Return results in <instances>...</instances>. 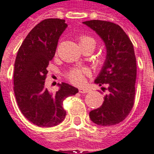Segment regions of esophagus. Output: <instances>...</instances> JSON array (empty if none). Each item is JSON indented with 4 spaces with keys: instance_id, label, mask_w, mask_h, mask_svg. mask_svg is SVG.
<instances>
[{
    "instance_id": "obj_1",
    "label": "esophagus",
    "mask_w": 154,
    "mask_h": 154,
    "mask_svg": "<svg viewBox=\"0 0 154 154\" xmlns=\"http://www.w3.org/2000/svg\"><path fill=\"white\" fill-rule=\"evenodd\" d=\"M79 93H82V94H85V93H88V92H89V90H88V89H85V88H79Z\"/></svg>"
}]
</instances>
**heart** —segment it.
I'll list each match as a JSON object with an SVG mask.
<instances>
[{"instance_id":"heart-1","label":"heart","mask_w":154,"mask_h":154,"mask_svg":"<svg viewBox=\"0 0 154 154\" xmlns=\"http://www.w3.org/2000/svg\"><path fill=\"white\" fill-rule=\"evenodd\" d=\"M78 42H79V47L81 49H84L85 48H91L93 50L96 45V41L95 38H93L91 36L88 35H80L78 38ZM104 62V59H97L95 63L96 64H102ZM89 74V71L85 68H74L68 72L67 74V78L69 79L72 83L76 84V85H80L85 81V76Z\"/></svg>"}]
</instances>
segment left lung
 <instances>
[{"label":"left lung","mask_w":154,"mask_h":154,"mask_svg":"<svg viewBox=\"0 0 154 154\" xmlns=\"http://www.w3.org/2000/svg\"><path fill=\"white\" fill-rule=\"evenodd\" d=\"M83 23L99 35L106 48V59L95 83L100 86L106 85L108 93L103 104L90 112V118L100 126L116 125L128 116L134 104L137 78L134 48L117 24L100 20Z\"/></svg>","instance_id":"left-lung-1"}]
</instances>
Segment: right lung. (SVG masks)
<instances>
[{"label": "right lung", "instance_id": "right-lung-1", "mask_svg": "<svg viewBox=\"0 0 154 154\" xmlns=\"http://www.w3.org/2000/svg\"><path fill=\"white\" fill-rule=\"evenodd\" d=\"M67 26L63 19L43 20L27 34L17 54L13 75L16 100L23 116L38 127L51 128L62 122L66 116L63 101L79 91L62 83L58 84L59 91L52 93L44 85L47 67Z\"/></svg>", "mask_w": 154, "mask_h": 154}]
</instances>
